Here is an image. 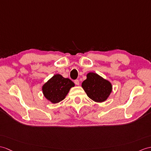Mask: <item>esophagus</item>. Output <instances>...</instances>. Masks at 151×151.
Wrapping results in <instances>:
<instances>
[{"label": "esophagus", "instance_id": "1", "mask_svg": "<svg viewBox=\"0 0 151 151\" xmlns=\"http://www.w3.org/2000/svg\"><path fill=\"white\" fill-rule=\"evenodd\" d=\"M74 82H75V83L76 84V86H78L79 84H80V82H79V80H75Z\"/></svg>", "mask_w": 151, "mask_h": 151}]
</instances>
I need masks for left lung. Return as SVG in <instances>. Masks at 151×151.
Returning a JSON list of instances; mask_svg holds the SVG:
<instances>
[{
    "mask_svg": "<svg viewBox=\"0 0 151 151\" xmlns=\"http://www.w3.org/2000/svg\"><path fill=\"white\" fill-rule=\"evenodd\" d=\"M82 87L89 99L96 102L106 100L112 91L111 83L94 73L87 75V79L82 82Z\"/></svg>",
    "mask_w": 151,
    "mask_h": 151,
    "instance_id": "8db88e82",
    "label": "left lung"
}]
</instances>
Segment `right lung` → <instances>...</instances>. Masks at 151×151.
<instances>
[{"instance_id": "obj_1", "label": "right lung", "mask_w": 151, "mask_h": 151, "mask_svg": "<svg viewBox=\"0 0 151 151\" xmlns=\"http://www.w3.org/2000/svg\"><path fill=\"white\" fill-rule=\"evenodd\" d=\"M75 83L69 78H65L60 75H55L49 80L42 87L44 96L52 103L57 104L65 99L69 89Z\"/></svg>"}]
</instances>
